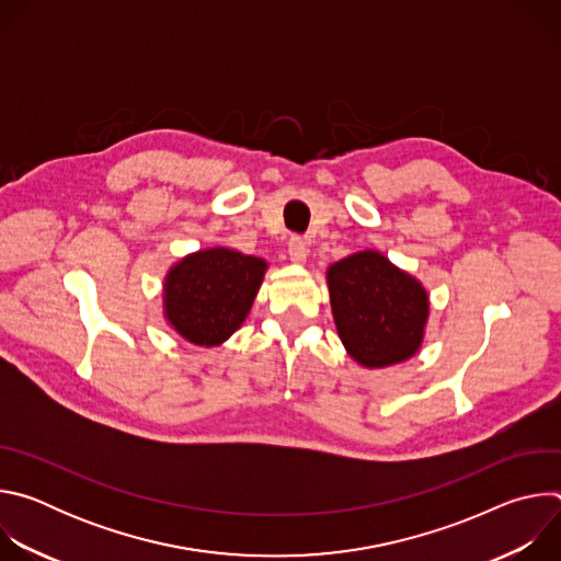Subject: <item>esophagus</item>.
Wrapping results in <instances>:
<instances>
[{
	"label": "esophagus",
	"mask_w": 561,
	"mask_h": 561,
	"mask_svg": "<svg viewBox=\"0 0 561 561\" xmlns=\"http://www.w3.org/2000/svg\"><path fill=\"white\" fill-rule=\"evenodd\" d=\"M288 255H290V260H293L295 264H304V262H306V255H308L306 239L293 237L290 242H288Z\"/></svg>",
	"instance_id": "34e87169"
}]
</instances>
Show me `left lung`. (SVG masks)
Instances as JSON below:
<instances>
[{"label":"left lung","instance_id":"8db88e82","mask_svg":"<svg viewBox=\"0 0 561 561\" xmlns=\"http://www.w3.org/2000/svg\"><path fill=\"white\" fill-rule=\"evenodd\" d=\"M327 279L340 340L357 364L386 368L420 351L428 295L413 275L362 251L335 262Z\"/></svg>","mask_w":561,"mask_h":561}]
</instances>
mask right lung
<instances>
[{"label": "right lung", "mask_w": 561, "mask_h": 561, "mask_svg": "<svg viewBox=\"0 0 561 561\" xmlns=\"http://www.w3.org/2000/svg\"><path fill=\"white\" fill-rule=\"evenodd\" d=\"M264 273V260L230 249L186 255L164 282L169 324L195 346H219L244 324Z\"/></svg>", "instance_id": "right-lung-1"}]
</instances>
